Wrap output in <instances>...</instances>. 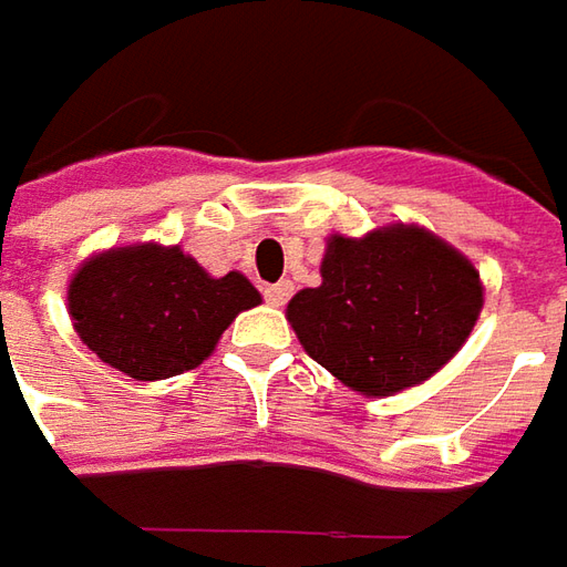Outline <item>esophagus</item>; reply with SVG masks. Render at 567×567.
Returning a JSON list of instances; mask_svg holds the SVG:
<instances>
[{
    "instance_id": "obj_1",
    "label": "esophagus",
    "mask_w": 567,
    "mask_h": 567,
    "mask_svg": "<svg viewBox=\"0 0 567 567\" xmlns=\"http://www.w3.org/2000/svg\"><path fill=\"white\" fill-rule=\"evenodd\" d=\"M291 291H295V285H291V282H279V285H269L264 295H266V301L272 303V307H282V303L288 301V298H291Z\"/></svg>"
}]
</instances>
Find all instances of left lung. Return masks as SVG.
I'll list each match as a JSON object with an SVG mask.
<instances>
[{
  "mask_svg": "<svg viewBox=\"0 0 567 567\" xmlns=\"http://www.w3.org/2000/svg\"><path fill=\"white\" fill-rule=\"evenodd\" d=\"M320 276L288 301L285 317L303 351L367 399L440 373L483 310L477 266L414 223L363 238L329 235Z\"/></svg>",
  "mask_w": 567,
  "mask_h": 567,
  "instance_id": "obj_1",
  "label": "left lung"
}]
</instances>
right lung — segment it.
Returning a JSON list of instances; mask_svg holds the SVG:
<instances>
[{
	"label": "right lung",
	"mask_w": 567,
	"mask_h": 567,
	"mask_svg": "<svg viewBox=\"0 0 567 567\" xmlns=\"http://www.w3.org/2000/svg\"><path fill=\"white\" fill-rule=\"evenodd\" d=\"M264 301L241 272L209 276L182 245H125L87 257L69 282L81 342L141 382L194 370L231 320Z\"/></svg>",
	"instance_id": "obj_1"
}]
</instances>
